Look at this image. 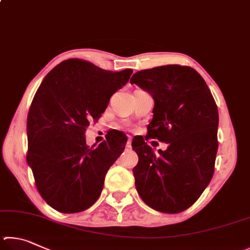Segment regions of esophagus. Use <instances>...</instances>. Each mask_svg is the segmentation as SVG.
<instances>
[{"mask_svg":"<svg viewBox=\"0 0 250 250\" xmlns=\"http://www.w3.org/2000/svg\"><path fill=\"white\" fill-rule=\"evenodd\" d=\"M130 147H132V139L128 138L127 144H126V148H130Z\"/></svg>","mask_w":250,"mask_h":250,"instance_id":"obj_1","label":"esophagus"}]
</instances>
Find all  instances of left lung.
Segmentation results:
<instances>
[{"label": "left lung", "mask_w": 250, "mask_h": 250, "mask_svg": "<svg viewBox=\"0 0 250 250\" xmlns=\"http://www.w3.org/2000/svg\"><path fill=\"white\" fill-rule=\"evenodd\" d=\"M130 83L155 101L148 136L168 144L156 154L147 143L133 141L138 155L133 169L136 190L156 211L180 213L200 198L213 177L218 147L216 103L204 79L187 65L142 70Z\"/></svg>", "instance_id": "8db88e82"}]
</instances>
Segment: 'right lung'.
I'll use <instances>...</instances> for the list:
<instances>
[{
	"label": "right lung",
	"mask_w": 250,
	"mask_h": 250,
	"mask_svg": "<svg viewBox=\"0 0 250 250\" xmlns=\"http://www.w3.org/2000/svg\"><path fill=\"white\" fill-rule=\"evenodd\" d=\"M132 73V69L113 72L89 61L68 59L38 87L27 116L26 158L38 192L52 208L78 213L99 199L105 174L124 151L127 138L114 133L98 147H89L84 133Z\"/></svg>",
	"instance_id": "1"
}]
</instances>
